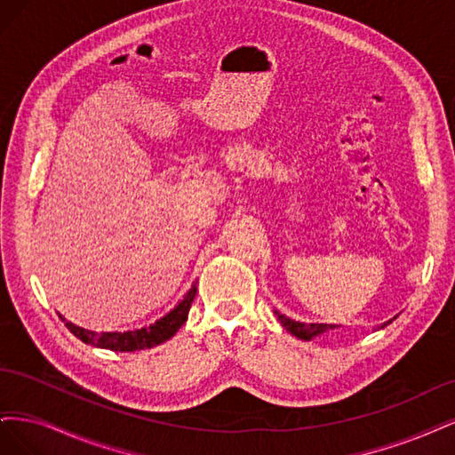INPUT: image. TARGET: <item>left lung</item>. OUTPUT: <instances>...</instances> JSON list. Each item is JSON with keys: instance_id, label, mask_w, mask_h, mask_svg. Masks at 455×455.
<instances>
[{"instance_id": "obj_1", "label": "left lung", "mask_w": 455, "mask_h": 455, "mask_svg": "<svg viewBox=\"0 0 455 455\" xmlns=\"http://www.w3.org/2000/svg\"><path fill=\"white\" fill-rule=\"evenodd\" d=\"M274 314L277 315V319H280V323L285 327V331H289L292 336H297V339L306 340V342H310V340L317 339V336L325 334V332H329V331L339 329V325H327V323H302V321L291 319V317H287V315L280 314L277 310H274ZM395 319H397V315H395V317H393V319H389V321H386V323H384V325H379L378 329H384V327H387L389 323H393Z\"/></svg>"}]
</instances>
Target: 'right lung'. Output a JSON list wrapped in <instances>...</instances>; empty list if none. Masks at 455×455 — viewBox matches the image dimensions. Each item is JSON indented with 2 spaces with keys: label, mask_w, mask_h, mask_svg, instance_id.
<instances>
[{
  "label": "right lung",
  "mask_w": 455,
  "mask_h": 455,
  "mask_svg": "<svg viewBox=\"0 0 455 455\" xmlns=\"http://www.w3.org/2000/svg\"><path fill=\"white\" fill-rule=\"evenodd\" d=\"M195 297H196V283L190 285V289L185 292L183 299L175 304L168 314L156 319L155 323L143 325L134 331H124V332L89 331V329H83L76 323H71V321H66V317L62 314H58V315H60L66 327L84 344H91V346H96L101 349H111V351H141V349L155 347L158 344H164L181 329V325L188 317L190 304H193Z\"/></svg>",
  "instance_id": "1"
}]
</instances>
